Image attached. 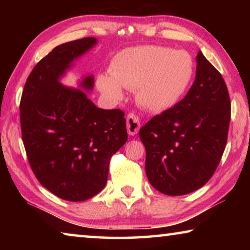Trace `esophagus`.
<instances>
[{
    "mask_svg": "<svg viewBox=\"0 0 250 250\" xmlns=\"http://www.w3.org/2000/svg\"><path fill=\"white\" fill-rule=\"evenodd\" d=\"M126 130L130 135H135L140 130V120L133 113H129L126 117Z\"/></svg>",
    "mask_w": 250,
    "mask_h": 250,
    "instance_id": "1",
    "label": "esophagus"
}]
</instances>
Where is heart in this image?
<instances>
[{
  "instance_id": "b5f03b06",
  "label": "heart",
  "mask_w": 250,
  "mask_h": 250,
  "mask_svg": "<svg viewBox=\"0 0 250 250\" xmlns=\"http://www.w3.org/2000/svg\"><path fill=\"white\" fill-rule=\"evenodd\" d=\"M110 75L97 77V87L118 101L125 89H137V100L152 112H163L179 103L193 79L195 65L185 50L163 46H139L116 55Z\"/></svg>"
}]
</instances>
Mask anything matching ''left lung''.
<instances>
[{
	"label": "left lung",
	"instance_id": "left-lung-1",
	"mask_svg": "<svg viewBox=\"0 0 250 250\" xmlns=\"http://www.w3.org/2000/svg\"><path fill=\"white\" fill-rule=\"evenodd\" d=\"M191 89L174 107L140 129L147 180L159 192L185 195L209 181L222 159L230 121V100L218 70L202 52Z\"/></svg>",
	"mask_w": 250,
	"mask_h": 250
}]
</instances>
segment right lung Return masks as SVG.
<instances>
[{"label":"right lung","instance_id":"right-lung-1","mask_svg":"<svg viewBox=\"0 0 250 250\" xmlns=\"http://www.w3.org/2000/svg\"><path fill=\"white\" fill-rule=\"evenodd\" d=\"M95 37L55 47L34 67L21 99L23 143L40 183L62 200H89L104 188L111 156L128 140L125 113L100 109L86 92L94 75L78 88L62 83L74 62L94 47Z\"/></svg>","mask_w":250,"mask_h":250}]
</instances>
